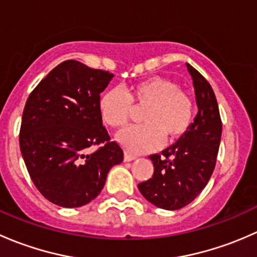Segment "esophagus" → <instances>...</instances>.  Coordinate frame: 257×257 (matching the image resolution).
<instances>
[{
  "label": "esophagus",
  "mask_w": 257,
  "mask_h": 257,
  "mask_svg": "<svg viewBox=\"0 0 257 257\" xmlns=\"http://www.w3.org/2000/svg\"><path fill=\"white\" fill-rule=\"evenodd\" d=\"M136 155H132L129 153H124V162H132V160H136Z\"/></svg>",
  "instance_id": "obj_1"
}]
</instances>
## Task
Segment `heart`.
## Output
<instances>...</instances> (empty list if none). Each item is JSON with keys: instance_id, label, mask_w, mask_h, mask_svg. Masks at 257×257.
<instances>
[{"instance_id": "heart-1", "label": "heart", "mask_w": 257, "mask_h": 257, "mask_svg": "<svg viewBox=\"0 0 257 257\" xmlns=\"http://www.w3.org/2000/svg\"><path fill=\"white\" fill-rule=\"evenodd\" d=\"M134 104L147 107L141 125L128 126L116 134V141L133 153H145L167 142L180 138L193 119V103L179 85L165 77H150L128 88L105 90L99 99L103 120L113 128L125 125L133 114Z\"/></svg>"}]
</instances>
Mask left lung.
<instances>
[{"mask_svg": "<svg viewBox=\"0 0 257 257\" xmlns=\"http://www.w3.org/2000/svg\"><path fill=\"white\" fill-rule=\"evenodd\" d=\"M195 92L198 114L188 131L162 155H150L154 174L138 185L142 195L157 208L178 210L190 204L208 184L216 164L221 119L209 82L186 63Z\"/></svg>", "mask_w": 257, "mask_h": 257, "instance_id": "obj_1", "label": "left lung"}]
</instances>
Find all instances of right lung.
Masks as SVG:
<instances>
[{"mask_svg":"<svg viewBox=\"0 0 257 257\" xmlns=\"http://www.w3.org/2000/svg\"><path fill=\"white\" fill-rule=\"evenodd\" d=\"M113 77L69 59L52 69L26 102L21 153L36 188L56 205L79 208L92 201L112 167L123 162L99 112L100 93Z\"/></svg>","mask_w":257,"mask_h":257,"instance_id":"1","label":"right lung"}]
</instances>
